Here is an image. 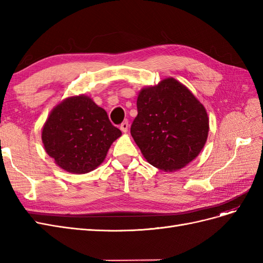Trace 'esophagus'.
<instances>
[{
  "label": "esophagus",
  "mask_w": 263,
  "mask_h": 263,
  "mask_svg": "<svg viewBox=\"0 0 263 263\" xmlns=\"http://www.w3.org/2000/svg\"><path fill=\"white\" fill-rule=\"evenodd\" d=\"M128 122H123L122 124H121V126H119V128H121V130L123 132V133H127V130H128Z\"/></svg>",
  "instance_id": "esophagus-1"
}]
</instances>
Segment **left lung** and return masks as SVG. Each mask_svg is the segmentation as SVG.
Segmentation results:
<instances>
[{
	"instance_id": "left-lung-1",
	"label": "left lung",
	"mask_w": 263,
	"mask_h": 263,
	"mask_svg": "<svg viewBox=\"0 0 263 263\" xmlns=\"http://www.w3.org/2000/svg\"><path fill=\"white\" fill-rule=\"evenodd\" d=\"M130 134L146 160L172 171L186 165L203 149L209 134L204 106L174 79L142 89Z\"/></svg>"
}]
</instances>
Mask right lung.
Here are the masks:
<instances>
[{
  "label": "right lung",
  "instance_id": "obj_1",
  "mask_svg": "<svg viewBox=\"0 0 263 263\" xmlns=\"http://www.w3.org/2000/svg\"><path fill=\"white\" fill-rule=\"evenodd\" d=\"M122 135L107 113L84 95L69 98L54 107L44 125L46 153L60 168L87 173L100 165Z\"/></svg>",
  "mask_w": 263,
  "mask_h": 263
}]
</instances>
